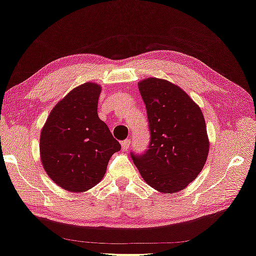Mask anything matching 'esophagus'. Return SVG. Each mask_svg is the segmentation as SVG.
I'll return each mask as SVG.
<instances>
[{"label":"esophagus","mask_w":256,"mask_h":256,"mask_svg":"<svg viewBox=\"0 0 256 256\" xmlns=\"http://www.w3.org/2000/svg\"><path fill=\"white\" fill-rule=\"evenodd\" d=\"M131 142H132V141L130 140V139H126V140L122 141V150H128V148H130V146H131Z\"/></svg>","instance_id":"esophagus-1"}]
</instances>
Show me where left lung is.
I'll return each instance as SVG.
<instances>
[{
	"mask_svg": "<svg viewBox=\"0 0 256 256\" xmlns=\"http://www.w3.org/2000/svg\"><path fill=\"white\" fill-rule=\"evenodd\" d=\"M146 104L150 141L144 154L131 158L141 177L162 193L184 190L201 172L209 140L201 109L188 94L164 79L138 84Z\"/></svg>",
	"mask_w": 256,
	"mask_h": 256,
	"instance_id": "obj_1",
	"label": "left lung"
}]
</instances>
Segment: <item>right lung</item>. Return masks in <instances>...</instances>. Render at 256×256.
<instances>
[{"mask_svg": "<svg viewBox=\"0 0 256 256\" xmlns=\"http://www.w3.org/2000/svg\"><path fill=\"white\" fill-rule=\"evenodd\" d=\"M101 86L85 82L57 104L40 136V156L46 172L60 188L86 192L104 178L112 156L120 150L98 115Z\"/></svg>", "mask_w": 256, "mask_h": 256, "instance_id": "obj_1", "label": "right lung"}]
</instances>
